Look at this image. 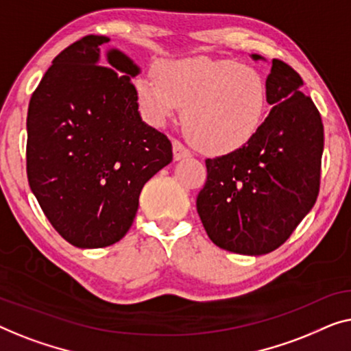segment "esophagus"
<instances>
[{"label":"esophagus","instance_id":"esophagus-1","mask_svg":"<svg viewBox=\"0 0 351 351\" xmlns=\"http://www.w3.org/2000/svg\"><path fill=\"white\" fill-rule=\"evenodd\" d=\"M191 157V151L182 145L180 141H173V159L175 160H181V159H187Z\"/></svg>","mask_w":351,"mask_h":351}]
</instances>
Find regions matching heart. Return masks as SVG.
<instances>
[{"instance_id":"heart-1","label":"heart","mask_w":351,"mask_h":351,"mask_svg":"<svg viewBox=\"0 0 351 351\" xmlns=\"http://www.w3.org/2000/svg\"><path fill=\"white\" fill-rule=\"evenodd\" d=\"M135 92L143 116L164 125L182 111L192 145L211 156L234 152L250 143L269 111V87L256 68L235 60L186 57L162 60L154 77L141 76Z\"/></svg>"}]
</instances>
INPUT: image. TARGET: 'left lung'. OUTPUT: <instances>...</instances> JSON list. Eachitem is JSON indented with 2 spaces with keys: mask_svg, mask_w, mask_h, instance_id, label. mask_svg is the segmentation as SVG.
Segmentation results:
<instances>
[{
  "mask_svg": "<svg viewBox=\"0 0 351 351\" xmlns=\"http://www.w3.org/2000/svg\"><path fill=\"white\" fill-rule=\"evenodd\" d=\"M265 82L272 110L263 127L240 149L205 160L208 176L197 195L210 240L248 256L283 245L313 208L324 146L322 116L300 92L302 77L274 58Z\"/></svg>",
  "mask_w": 351,
  "mask_h": 351,
  "instance_id": "left-lung-1",
  "label": "left lung"
}]
</instances>
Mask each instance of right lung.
<instances>
[{
  "mask_svg": "<svg viewBox=\"0 0 351 351\" xmlns=\"http://www.w3.org/2000/svg\"><path fill=\"white\" fill-rule=\"evenodd\" d=\"M88 36L52 60L27 116L29 189L58 234L103 248L127 234L143 186L173 159L164 133L143 122L132 79L140 66Z\"/></svg>",
  "mask_w": 351,
  "mask_h": 351,
  "instance_id": "obj_1",
  "label": "right lung"
}]
</instances>
